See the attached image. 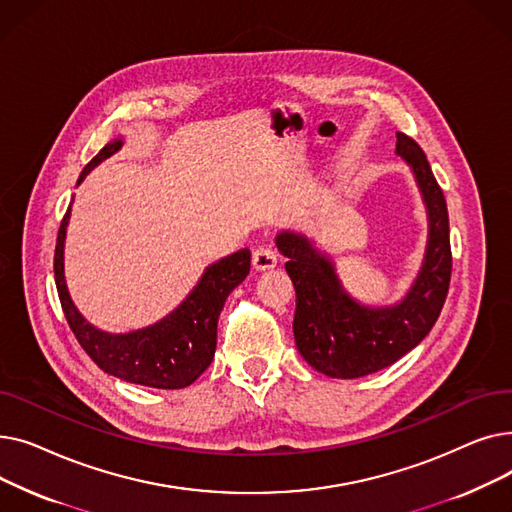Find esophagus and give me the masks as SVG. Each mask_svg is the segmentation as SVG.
<instances>
[{
    "label": "esophagus",
    "instance_id": "34e87169",
    "mask_svg": "<svg viewBox=\"0 0 512 512\" xmlns=\"http://www.w3.org/2000/svg\"><path fill=\"white\" fill-rule=\"evenodd\" d=\"M278 263V255L270 245H261L253 251V267L257 272H265V270H272Z\"/></svg>",
    "mask_w": 512,
    "mask_h": 512
}]
</instances>
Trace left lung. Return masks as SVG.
Returning <instances> with one entry per match:
<instances>
[{
  "label": "left lung",
  "instance_id": "1",
  "mask_svg": "<svg viewBox=\"0 0 512 512\" xmlns=\"http://www.w3.org/2000/svg\"><path fill=\"white\" fill-rule=\"evenodd\" d=\"M396 153L411 166L429 218L423 265L400 303L378 309L359 305L344 292L332 261L307 236H276L297 290L292 321L297 348L313 369L330 378H363L396 363L434 328L446 301L452 253L444 193L423 149L405 132H396Z\"/></svg>",
  "mask_w": 512,
  "mask_h": 512
}]
</instances>
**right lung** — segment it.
Wrapping results in <instances>:
<instances>
[{
  "instance_id": "add662e5",
  "label": "right lung",
  "mask_w": 512,
  "mask_h": 512,
  "mask_svg": "<svg viewBox=\"0 0 512 512\" xmlns=\"http://www.w3.org/2000/svg\"><path fill=\"white\" fill-rule=\"evenodd\" d=\"M120 147L122 139L107 143L80 172L78 182H83L97 164L114 155ZM68 218L70 207L58 230L53 274H56L62 311L78 344L85 348V353L99 369L124 382L161 390L191 386L209 367L215 355L218 317L228 294L247 278L251 270V251L240 249L238 253L209 265L182 305L157 324L128 334H107L93 328L78 313L68 294L64 278V240Z\"/></svg>"
}]
</instances>
